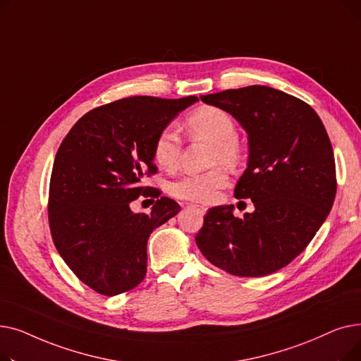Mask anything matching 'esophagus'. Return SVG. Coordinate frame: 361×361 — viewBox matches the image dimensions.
Listing matches in <instances>:
<instances>
[{
  "instance_id": "34e87169",
  "label": "esophagus",
  "mask_w": 361,
  "mask_h": 361,
  "mask_svg": "<svg viewBox=\"0 0 361 361\" xmlns=\"http://www.w3.org/2000/svg\"><path fill=\"white\" fill-rule=\"evenodd\" d=\"M192 207H193V209L199 211L200 214H206V211H207V207H204V206H200V204H192Z\"/></svg>"
}]
</instances>
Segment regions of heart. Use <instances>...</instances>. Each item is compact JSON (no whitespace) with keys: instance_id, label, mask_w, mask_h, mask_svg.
I'll return each mask as SVG.
<instances>
[{"instance_id":"b5f03b06","label":"heart","mask_w":361,"mask_h":361,"mask_svg":"<svg viewBox=\"0 0 361 361\" xmlns=\"http://www.w3.org/2000/svg\"><path fill=\"white\" fill-rule=\"evenodd\" d=\"M188 131L195 136L211 140L212 161L234 165L240 159V146L237 143V126L228 112L216 106H202L185 118ZM183 142L173 127H164L152 145V157L164 169H174L178 165ZM228 184V176L222 168H212L204 173H190L171 183L169 192L174 197L209 203L221 188Z\"/></svg>"}]
</instances>
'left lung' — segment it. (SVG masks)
I'll return each mask as SVG.
<instances>
[{
  "instance_id": "8db88e82",
  "label": "left lung",
  "mask_w": 361,
  "mask_h": 361,
  "mask_svg": "<svg viewBox=\"0 0 361 361\" xmlns=\"http://www.w3.org/2000/svg\"><path fill=\"white\" fill-rule=\"evenodd\" d=\"M249 135V164L234 196L250 199L253 214L234 206L207 211L196 234L202 255L235 276H264L287 267L316 235L336 193L331 140L314 109L269 86L203 94Z\"/></svg>"
}]
</instances>
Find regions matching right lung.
<instances>
[{
    "label": "right lung",
    "instance_id": "add662e5",
    "mask_svg": "<svg viewBox=\"0 0 361 361\" xmlns=\"http://www.w3.org/2000/svg\"><path fill=\"white\" fill-rule=\"evenodd\" d=\"M196 97H133L93 108L75 123L55 155L48 221L56 250L73 274L93 291L117 295L146 275L147 240L180 212V204L157 187L152 145ZM139 195L157 199L150 214H135Z\"/></svg>",
    "mask_w": 361,
    "mask_h": 361
}]
</instances>
